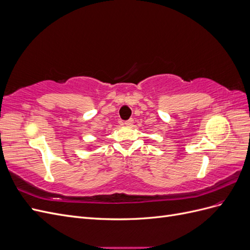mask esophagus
I'll list each match as a JSON object with an SVG mask.
<instances>
[{
    "mask_svg": "<svg viewBox=\"0 0 250 250\" xmlns=\"http://www.w3.org/2000/svg\"><path fill=\"white\" fill-rule=\"evenodd\" d=\"M126 126H131L132 124H133V119H129V120H127V121H125V123H124Z\"/></svg>",
    "mask_w": 250,
    "mask_h": 250,
    "instance_id": "obj_1",
    "label": "esophagus"
}]
</instances>
